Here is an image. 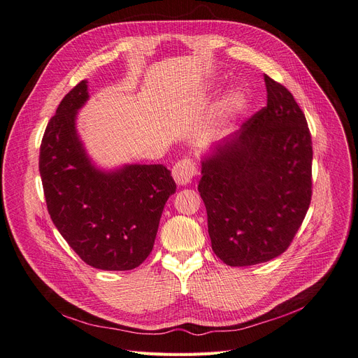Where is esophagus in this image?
Instances as JSON below:
<instances>
[{
	"mask_svg": "<svg viewBox=\"0 0 358 358\" xmlns=\"http://www.w3.org/2000/svg\"><path fill=\"white\" fill-rule=\"evenodd\" d=\"M196 172H198V169H196L193 160L182 159V160H178V162L174 165V168H172V177H174L178 186H187L189 182H192Z\"/></svg>",
	"mask_w": 358,
	"mask_h": 358,
	"instance_id": "34e87169",
	"label": "esophagus"
}]
</instances>
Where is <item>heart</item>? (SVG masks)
<instances>
[{"label":"heart","mask_w":358,"mask_h":358,"mask_svg":"<svg viewBox=\"0 0 358 358\" xmlns=\"http://www.w3.org/2000/svg\"><path fill=\"white\" fill-rule=\"evenodd\" d=\"M247 106H248V98H247L244 92L239 90V89L230 90L229 94L220 102L222 117L226 119V120L235 119L236 116H239V114L245 111Z\"/></svg>","instance_id":"1"}]
</instances>
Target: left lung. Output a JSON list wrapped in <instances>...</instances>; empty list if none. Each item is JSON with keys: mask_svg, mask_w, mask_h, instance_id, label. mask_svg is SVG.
Returning a JSON list of instances; mask_svg holds the SVG:
<instances>
[{"mask_svg": "<svg viewBox=\"0 0 358 358\" xmlns=\"http://www.w3.org/2000/svg\"><path fill=\"white\" fill-rule=\"evenodd\" d=\"M268 106L201 157L198 190L215 256L229 266L269 262L288 248L313 194V141L305 114L264 76Z\"/></svg>", "mask_w": 358, "mask_h": 358, "instance_id": "8db88e82", "label": "left lung"}]
</instances>
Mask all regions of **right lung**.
Segmentation results:
<instances>
[{
	"label": "right lung",
	"mask_w": 358,
	"mask_h": 358,
	"mask_svg": "<svg viewBox=\"0 0 358 358\" xmlns=\"http://www.w3.org/2000/svg\"><path fill=\"white\" fill-rule=\"evenodd\" d=\"M87 80L61 101L40 147V176L56 229L89 266L131 271L148 257L176 181L164 165L98 168L76 128Z\"/></svg>",
	"instance_id": "obj_1"
}]
</instances>
